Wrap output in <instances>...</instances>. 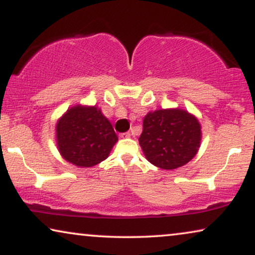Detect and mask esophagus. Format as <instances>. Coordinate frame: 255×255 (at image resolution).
I'll return each mask as SVG.
<instances>
[{
	"label": "esophagus",
	"mask_w": 255,
	"mask_h": 255,
	"mask_svg": "<svg viewBox=\"0 0 255 255\" xmlns=\"http://www.w3.org/2000/svg\"><path fill=\"white\" fill-rule=\"evenodd\" d=\"M130 136H131L130 131H127V133H121L120 134V137L121 138H127V137H130Z\"/></svg>",
	"instance_id": "obj_1"
}]
</instances>
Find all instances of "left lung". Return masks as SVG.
I'll return each mask as SVG.
<instances>
[{
  "label": "left lung",
  "mask_w": 255,
  "mask_h": 255,
  "mask_svg": "<svg viewBox=\"0 0 255 255\" xmlns=\"http://www.w3.org/2000/svg\"><path fill=\"white\" fill-rule=\"evenodd\" d=\"M195 115L181 108L149 112L138 142L151 164L164 170L181 168L195 157L202 141Z\"/></svg>",
  "instance_id": "obj_1"
}]
</instances>
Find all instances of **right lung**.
<instances>
[{
  "mask_svg": "<svg viewBox=\"0 0 255 255\" xmlns=\"http://www.w3.org/2000/svg\"><path fill=\"white\" fill-rule=\"evenodd\" d=\"M56 141L65 161L90 168L108 157L118 142V135L100 108L76 105L57 121Z\"/></svg>",
  "mask_w": 255,
  "mask_h": 255,
  "instance_id": "obj_1",
  "label": "right lung"
}]
</instances>
